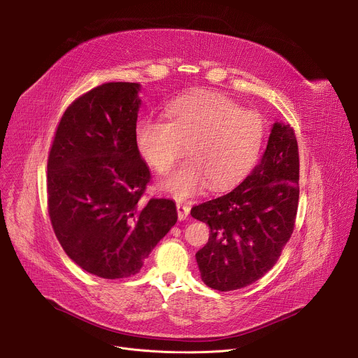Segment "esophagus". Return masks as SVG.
<instances>
[{
	"label": "esophagus",
	"instance_id": "obj_1",
	"mask_svg": "<svg viewBox=\"0 0 358 358\" xmlns=\"http://www.w3.org/2000/svg\"><path fill=\"white\" fill-rule=\"evenodd\" d=\"M177 213H178L180 220H185L187 216H189V213H190V208L182 203H177Z\"/></svg>",
	"mask_w": 358,
	"mask_h": 358
}]
</instances>
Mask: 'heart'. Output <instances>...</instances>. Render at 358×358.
<instances>
[{
    "label": "heart",
    "instance_id": "heart-1",
    "mask_svg": "<svg viewBox=\"0 0 358 358\" xmlns=\"http://www.w3.org/2000/svg\"><path fill=\"white\" fill-rule=\"evenodd\" d=\"M165 119L138 124L136 146L146 164L165 174L182 155L189 157L162 187L176 197H189L206 184L220 190L245 176L264 142L261 115L242 110L232 99L213 91L190 94L165 108Z\"/></svg>",
    "mask_w": 358,
    "mask_h": 358
}]
</instances>
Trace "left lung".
Masks as SVG:
<instances>
[{"mask_svg": "<svg viewBox=\"0 0 358 358\" xmlns=\"http://www.w3.org/2000/svg\"><path fill=\"white\" fill-rule=\"evenodd\" d=\"M299 206V149L293 127L274 123L252 173L220 197L192 209L209 224L196 254L201 280L219 292L252 285L268 273L290 239Z\"/></svg>", "mask_w": 358, "mask_h": 358, "instance_id": "left-lung-1", "label": "left lung"}]
</instances>
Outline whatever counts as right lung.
Instances as JSON below:
<instances>
[{
    "instance_id": "add662e5",
    "label": "right lung",
    "mask_w": 358,
    "mask_h": 358,
    "mask_svg": "<svg viewBox=\"0 0 358 358\" xmlns=\"http://www.w3.org/2000/svg\"><path fill=\"white\" fill-rule=\"evenodd\" d=\"M136 83H106L65 110L48 157V212L66 255L90 274L141 271L177 223L169 199L142 200L150 173L136 146Z\"/></svg>"
}]
</instances>
